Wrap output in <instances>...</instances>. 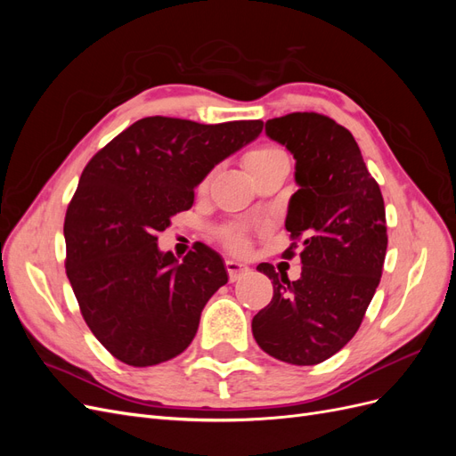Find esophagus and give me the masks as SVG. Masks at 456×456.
<instances>
[{"mask_svg":"<svg viewBox=\"0 0 456 456\" xmlns=\"http://www.w3.org/2000/svg\"><path fill=\"white\" fill-rule=\"evenodd\" d=\"M226 270H228V275H230V281H238L240 278H243V275H247L251 272V268L245 265V262L241 260H236V258H228L226 260Z\"/></svg>","mask_w":456,"mask_h":456,"instance_id":"34e87169","label":"esophagus"}]
</instances>
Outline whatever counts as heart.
Listing matches in <instances>:
<instances>
[{
  "label": "heart",
  "mask_w": 456,
  "mask_h": 456,
  "mask_svg": "<svg viewBox=\"0 0 456 456\" xmlns=\"http://www.w3.org/2000/svg\"><path fill=\"white\" fill-rule=\"evenodd\" d=\"M280 154H283V151L278 150V148H273V146H262V148L251 150L249 154H245L243 165H245L247 173L251 175L256 167H260L262 163H266V161H270L272 158L280 156ZM226 238H228V241H230L233 247H243V236H241V233H240L238 230H230V232L226 233Z\"/></svg>",
  "instance_id": "1"
}]
</instances>
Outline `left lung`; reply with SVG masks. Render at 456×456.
I'll return each instance as SVG.
<instances>
[{
  "instance_id": "8db88e82",
  "label": "left lung",
  "mask_w": 456,
  "mask_h": 456,
  "mask_svg": "<svg viewBox=\"0 0 456 456\" xmlns=\"http://www.w3.org/2000/svg\"><path fill=\"white\" fill-rule=\"evenodd\" d=\"M266 136L295 158L298 190L285 228L302 241V272L289 281L268 262L256 266L272 280L273 297L253 317V337L275 360L315 365L352 340L377 291L388 247L384 200L352 133L330 118H273Z\"/></svg>"
}]
</instances>
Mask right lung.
Returning a JSON list of instances; mask_svg holds the SVG:
<instances>
[{"label":"right lung","mask_w":456,"mask_h":456,"mask_svg":"<svg viewBox=\"0 0 456 456\" xmlns=\"http://www.w3.org/2000/svg\"><path fill=\"white\" fill-rule=\"evenodd\" d=\"M260 133V119L144 118L81 173L64 220L66 273L86 323L119 362L158 365L194 340L207 300L228 283L226 265L207 245L178 260L156 233L194 205L215 165Z\"/></svg>","instance_id":"1"}]
</instances>
